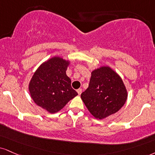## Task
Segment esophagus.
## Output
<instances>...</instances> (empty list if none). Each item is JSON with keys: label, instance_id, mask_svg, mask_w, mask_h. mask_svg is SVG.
Returning <instances> with one entry per match:
<instances>
[{"label": "esophagus", "instance_id": "obj_1", "mask_svg": "<svg viewBox=\"0 0 155 155\" xmlns=\"http://www.w3.org/2000/svg\"><path fill=\"white\" fill-rule=\"evenodd\" d=\"M77 92H78V94H81V92H82V89H81V88H79V89H77Z\"/></svg>", "mask_w": 155, "mask_h": 155}]
</instances>
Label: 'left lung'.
Instances as JSON below:
<instances>
[{"instance_id": "left-lung-1", "label": "left lung", "mask_w": 155, "mask_h": 155, "mask_svg": "<svg viewBox=\"0 0 155 155\" xmlns=\"http://www.w3.org/2000/svg\"><path fill=\"white\" fill-rule=\"evenodd\" d=\"M81 97L91 114L102 119L118 112L127 99V91L121 78L109 67L92 72L88 88Z\"/></svg>"}]
</instances>
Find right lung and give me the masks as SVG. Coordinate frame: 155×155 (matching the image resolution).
I'll return each instance as SVG.
<instances>
[{"instance_id": "right-lung-1", "label": "right lung", "mask_w": 155, "mask_h": 155, "mask_svg": "<svg viewBox=\"0 0 155 155\" xmlns=\"http://www.w3.org/2000/svg\"><path fill=\"white\" fill-rule=\"evenodd\" d=\"M68 61L54 57L42 63L31 78L29 90L31 98L40 107L55 113L78 95L66 75Z\"/></svg>"}]
</instances>
